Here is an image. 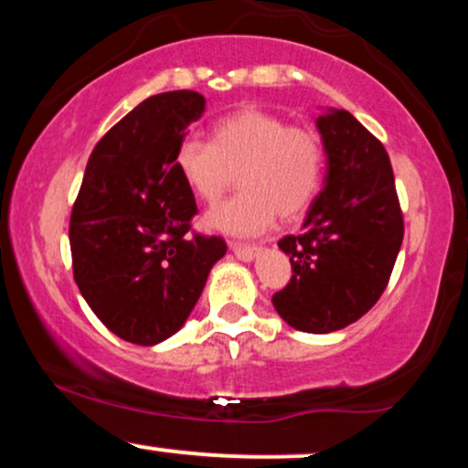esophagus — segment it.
Segmentation results:
<instances>
[{
	"label": "esophagus",
	"instance_id": "obj_1",
	"mask_svg": "<svg viewBox=\"0 0 468 468\" xmlns=\"http://www.w3.org/2000/svg\"><path fill=\"white\" fill-rule=\"evenodd\" d=\"M229 249H230V252H233V255L238 257V260H241V261H252L257 255H260V249H257V246L238 244V241H230Z\"/></svg>",
	"mask_w": 468,
	"mask_h": 468
}]
</instances>
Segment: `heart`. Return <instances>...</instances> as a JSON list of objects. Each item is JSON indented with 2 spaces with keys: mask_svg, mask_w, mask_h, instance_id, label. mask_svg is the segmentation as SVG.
Returning a JSON list of instances; mask_svg holds the SVG:
<instances>
[{
  "mask_svg": "<svg viewBox=\"0 0 468 468\" xmlns=\"http://www.w3.org/2000/svg\"><path fill=\"white\" fill-rule=\"evenodd\" d=\"M185 185L202 202L216 204L230 186L239 196L204 216V227L229 235H257L275 222L297 219L316 196L324 171L319 136L288 127L271 112L244 107L219 118L211 143L185 138L174 155Z\"/></svg>",
  "mask_w": 468,
  "mask_h": 468,
  "instance_id": "obj_1",
  "label": "heart"
}]
</instances>
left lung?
Masks as SVG:
<instances>
[{"instance_id": "8db88e82", "label": "left lung", "mask_w": 468, "mask_h": 468, "mask_svg": "<svg viewBox=\"0 0 468 468\" xmlns=\"http://www.w3.org/2000/svg\"><path fill=\"white\" fill-rule=\"evenodd\" d=\"M325 152L324 189L302 233L279 239L292 279L272 305L294 330L327 335L378 302L402 244V213L385 147L350 112L316 116Z\"/></svg>"}]
</instances>
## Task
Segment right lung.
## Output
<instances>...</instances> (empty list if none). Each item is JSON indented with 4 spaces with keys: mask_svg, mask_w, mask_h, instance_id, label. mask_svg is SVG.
<instances>
[{
    "mask_svg": "<svg viewBox=\"0 0 468 468\" xmlns=\"http://www.w3.org/2000/svg\"><path fill=\"white\" fill-rule=\"evenodd\" d=\"M204 96L176 90L149 96L101 138L85 166L72 218L74 282L107 330L158 346L189 319L222 238H189L197 207L174 166Z\"/></svg>",
    "mask_w": 468,
    "mask_h": 468,
    "instance_id": "right-lung-1",
    "label": "right lung"
}]
</instances>
